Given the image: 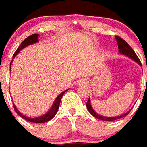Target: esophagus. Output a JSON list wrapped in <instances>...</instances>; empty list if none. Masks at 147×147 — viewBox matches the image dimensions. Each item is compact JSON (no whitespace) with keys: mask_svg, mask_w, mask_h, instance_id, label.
I'll return each mask as SVG.
<instances>
[{"mask_svg":"<svg viewBox=\"0 0 147 147\" xmlns=\"http://www.w3.org/2000/svg\"><path fill=\"white\" fill-rule=\"evenodd\" d=\"M84 84H85V82H84V81H79V82H78V85H84Z\"/></svg>","mask_w":147,"mask_h":147,"instance_id":"1","label":"esophagus"}]
</instances>
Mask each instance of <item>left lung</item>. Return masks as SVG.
Masks as SVG:
<instances>
[{"label":"left lung","mask_w":147,"mask_h":147,"mask_svg":"<svg viewBox=\"0 0 147 147\" xmlns=\"http://www.w3.org/2000/svg\"><path fill=\"white\" fill-rule=\"evenodd\" d=\"M115 39H116L117 44H118L119 51V53H120L121 55L127 56L130 59H131L132 60H134L135 62H137L138 65H142L141 62H140V60H139V59L138 58L137 55L135 54V52L133 51V49L129 46L128 43L126 42L125 40H123V38H120V37H119V36H115ZM86 107H87V109H88V111L89 112V113H90L91 115H93L94 117H96V119H101V120H105V121H113V120H116V119L123 118V117H124V116H126L127 115H128L129 112H131V110H130L129 112H126L123 115H118V116H115V117H106V116H103V115H99L98 113H96V112L93 110V109L92 108V105H91V103H90V99L89 98H88V101L86 103Z\"/></svg>","instance_id":"obj_1"}]
</instances>
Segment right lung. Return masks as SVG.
<instances>
[{
  "label": "right lung",
  "mask_w": 147,
  "mask_h": 147,
  "mask_svg": "<svg viewBox=\"0 0 147 147\" xmlns=\"http://www.w3.org/2000/svg\"><path fill=\"white\" fill-rule=\"evenodd\" d=\"M38 34H33V35L28 36V38H26L22 42V43L20 45V47H19L18 48H17V50L16 51V52L14 53V55H13V58H12V59H14V57L16 56V55H17L19 52L23 48L26 47L27 46L31 45V44H33V43H35V42H38ZM12 61L10 62V70H11V65H12ZM67 90H68V89H67ZM67 90L63 91L62 93H60V94L58 96V97L55 99V102H54V104H53V105L51 106V109H50L46 114L41 115V116L35 117V118H29L28 116H25L24 115H23L21 112H20L18 109H16V105L13 104L14 110H15V112H16L20 117H22L23 119H24L25 120H28V121L29 122H32V123H45V122L49 121V120H51L52 118L55 117V115H56V113H57L58 110H59V105H60V102H61V99H62V96H63V94H64Z\"/></svg>",
  "instance_id": "add662e5"
}]
</instances>
